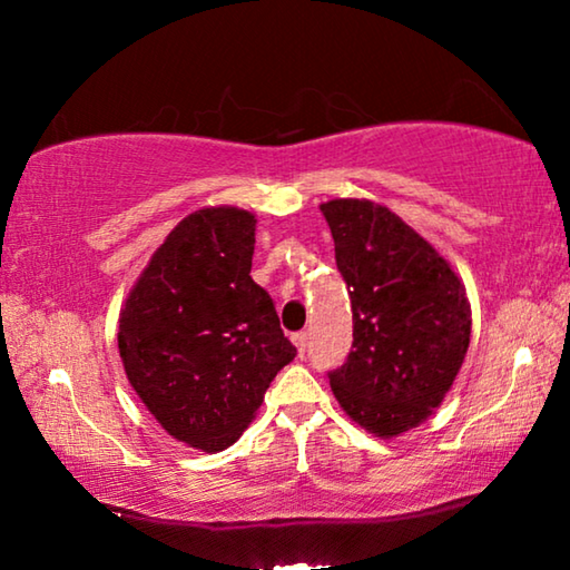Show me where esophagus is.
Segmentation results:
<instances>
[{
  "instance_id": "esophagus-1",
  "label": "esophagus",
  "mask_w": 570,
  "mask_h": 570,
  "mask_svg": "<svg viewBox=\"0 0 570 570\" xmlns=\"http://www.w3.org/2000/svg\"><path fill=\"white\" fill-rule=\"evenodd\" d=\"M294 344H296V350H298V356H304L306 354V344H308V334L306 332L294 334Z\"/></svg>"
}]
</instances>
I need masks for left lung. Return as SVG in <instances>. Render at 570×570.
<instances>
[{"label": "left lung", "mask_w": 570, "mask_h": 570, "mask_svg": "<svg viewBox=\"0 0 570 570\" xmlns=\"http://www.w3.org/2000/svg\"><path fill=\"white\" fill-rule=\"evenodd\" d=\"M350 286L354 342L330 374L360 428L392 440L440 407L465 362L472 312L440 250L387 206L334 198L320 206Z\"/></svg>", "instance_id": "obj_1"}]
</instances>
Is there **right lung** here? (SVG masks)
Instances as JSON below:
<instances>
[{
	"label": "right lung",
	"instance_id": "1",
	"mask_svg": "<svg viewBox=\"0 0 570 570\" xmlns=\"http://www.w3.org/2000/svg\"><path fill=\"white\" fill-rule=\"evenodd\" d=\"M256 216L193 210L150 256L120 308L130 387L160 428L204 452L234 445L294 360L272 296L250 278Z\"/></svg>",
	"mask_w": 570,
	"mask_h": 570
}]
</instances>
